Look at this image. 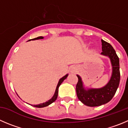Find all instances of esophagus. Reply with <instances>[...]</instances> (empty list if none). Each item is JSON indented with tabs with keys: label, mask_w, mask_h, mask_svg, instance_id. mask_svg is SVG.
<instances>
[{
	"label": "esophagus",
	"mask_w": 128,
	"mask_h": 128,
	"mask_svg": "<svg viewBox=\"0 0 128 128\" xmlns=\"http://www.w3.org/2000/svg\"><path fill=\"white\" fill-rule=\"evenodd\" d=\"M75 72L74 69H72V70H71V72H72V73H73V72Z\"/></svg>",
	"instance_id": "esophagus-1"
}]
</instances>
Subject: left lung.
Returning a JSON list of instances; mask_svg holds the SVG:
<instances>
[{
	"label": "left lung",
	"instance_id": "1",
	"mask_svg": "<svg viewBox=\"0 0 128 128\" xmlns=\"http://www.w3.org/2000/svg\"><path fill=\"white\" fill-rule=\"evenodd\" d=\"M101 41V55L108 57L112 65V74L108 83L100 88H85L82 78L77 74L78 82L76 90L78 98L83 104L89 107L100 106L109 102L115 95L120 82L119 57L110 44L103 40Z\"/></svg>",
	"mask_w": 128,
	"mask_h": 128
}]
</instances>
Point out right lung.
<instances>
[{"mask_svg": "<svg viewBox=\"0 0 128 128\" xmlns=\"http://www.w3.org/2000/svg\"><path fill=\"white\" fill-rule=\"evenodd\" d=\"M40 39H44V37L38 36V37H37V38H33V39H32V40H28V41H30V40H40ZM68 74H66L65 76H63L62 78H61L59 80V81H58V84H57V87H56V91H55L54 94L53 96H52V97L51 98L50 100H47L46 102H44V103H42V104H38V105H31V106H33V107H38V108H42V107H46V106H49L50 104H51L53 103L54 102H55V101L56 100V99H57V96H58V87L60 86V85L61 84V83L64 82V80H66V79L67 78V77H68Z\"/></svg>", "mask_w": 128, "mask_h": 128, "instance_id": "right-lung-1", "label": "right lung"}]
</instances>
